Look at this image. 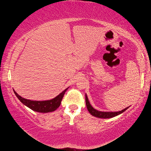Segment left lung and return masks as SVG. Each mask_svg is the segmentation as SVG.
<instances>
[{"label":"left lung","instance_id":"obj_1","mask_svg":"<svg viewBox=\"0 0 151 151\" xmlns=\"http://www.w3.org/2000/svg\"><path fill=\"white\" fill-rule=\"evenodd\" d=\"M85 100L86 108H87L88 112H89L92 115H93V116L100 117V118H111V117H113L116 116V115H119L122 113H123L124 111H125L128 108H129V107H127L126 109H123L122 111H117V112H102V111H97L95 109L93 108L91 105L90 104L89 102H88V98L87 96H86V95H85Z\"/></svg>","mask_w":151,"mask_h":151}]
</instances>
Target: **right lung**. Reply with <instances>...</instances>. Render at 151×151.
<instances>
[{
	"label": "right lung",
	"mask_w": 151,
	"mask_h": 151,
	"mask_svg": "<svg viewBox=\"0 0 151 151\" xmlns=\"http://www.w3.org/2000/svg\"><path fill=\"white\" fill-rule=\"evenodd\" d=\"M67 88H66L64 91L62 92L61 93H60L55 98H53L51 100L46 101H34L27 100V99L22 98L16 91H14L16 97L19 99L20 102L25 105V106H28L32 110L40 113H48L54 111L60 106V105L61 104L62 100H63V98L64 97V95H65Z\"/></svg>",
	"instance_id": "obj_1"
}]
</instances>
